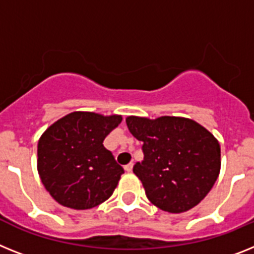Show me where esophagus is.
<instances>
[{"label":"esophagus","mask_w":254,"mask_h":254,"mask_svg":"<svg viewBox=\"0 0 254 254\" xmlns=\"http://www.w3.org/2000/svg\"><path fill=\"white\" fill-rule=\"evenodd\" d=\"M124 169L127 170V172H131V170H133V163H129L127 165H125V167H124Z\"/></svg>","instance_id":"34e87169"}]
</instances>
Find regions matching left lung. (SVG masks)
<instances>
[{
    "label": "left lung",
    "mask_w": 254,
    "mask_h": 254,
    "mask_svg": "<svg viewBox=\"0 0 254 254\" xmlns=\"http://www.w3.org/2000/svg\"><path fill=\"white\" fill-rule=\"evenodd\" d=\"M127 125L143 142L144 159L133 172L153 205L182 213L208 195L221 169V148L212 133L196 121L176 116H129Z\"/></svg>",
    "instance_id": "8db88e82"
}]
</instances>
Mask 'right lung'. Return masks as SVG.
Returning <instances> with one entry per match:
<instances>
[{
    "instance_id": "add662e5",
    "label": "right lung",
    "mask_w": 254,
    "mask_h": 254,
    "mask_svg": "<svg viewBox=\"0 0 254 254\" xmlns=\"http://www.w3.org/2000/svg\"><path fill=\"white\" fill-rule=\"evenodd\" d=\"M123 117L72 112L49 127L37 146V170L61 205L90 209L114 193L124 169L103 146Z\"/></svg>"
}]
</instances>
